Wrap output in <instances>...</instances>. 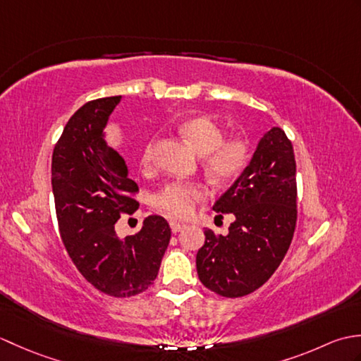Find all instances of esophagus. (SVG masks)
Returning a JSON list of instances; mask_svg holds the SVG:
<instances>
[{
  "instance_id": "1",
  "label": "esophagus",
  "mask_w": 361,
  "mask_h": 361,
  "mask_svg": "<svg viewBox=\"0 0 361 361\" xmlns=\"http://www.w3.org/2000/svg\"><path fill=\"white\" fill-rule=\"evenodd\" d=\"M186 225L181 224V221H171V229L172 233H180L181 229H185Z\"/></svg>"
}]
</instances>
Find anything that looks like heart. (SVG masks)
I'll return each mask as SVG.
<instances>
[{"label": "heart", "instance_id": "heart-1", "mask_svg": "<svg viewBox=\"0 0 361 361\" xmlns=\"http://www.w3.org/2000/svg\"><path fill=\"white\" fill-rule=\"evenodd\" d=\"M183 140L203 153L202 164L206 175L214 183H226L239 176L248 164L250 145L245 137H225V132L216 119L206 114L188 118L176 127ZM153 159V142L145 145L142 153V164H150ZM206 189L202 183L195 181H172L153 197L155 208L175 219L188 217L195 204L202 202Z\"/></svg>", "mask_w": 361, "mask_h": 361}]
</instances>
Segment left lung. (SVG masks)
Instances as JSON below:
<instances>
[{
	"mask_svg": "<svg viewBox=\"0 0 361 361\" xmlns=\"http://www.w3.org/2000/svg\"><path fill=\"white\" fill-rule=\"evenodd\" d=\"M296 161L286 132L273 127L260 140L251 163L212 209L233 214L226 235L204 229L197 252L202 283L225 298L262 287L287 255L296 228Z\"/></svg>",
	"mask_w": 361,
	"mask_h": 361,
	"instance_id": "8db88e82",
	"label": "left lung"
}]
</instances>
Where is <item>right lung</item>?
Here are the masks:
<instances>
[{
  "label": "right lung",
  "mask_w": 361,
  "mask_h": 361,
  "mask_svg": "<svg viewBox=\"0 0 361 361\" xmlns=\"http://www.w3.org/2000/svg\"><path fill=\"white\" fill-rule=\"evenodd\" d=\"M121 96L90 101L66 122L52 152L51 183L59 231L73 264L91 286L114 298L147 290L171 240L161 216L119 239L114 224L133 214L137 185L126 159L105 144L104 127Z\"/></svg>",
  "instance_id": "add662e5"
}]
</instances>
